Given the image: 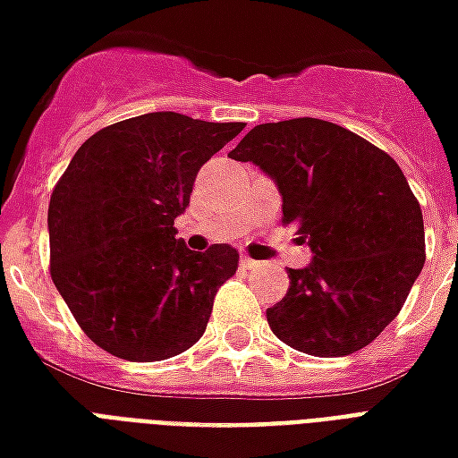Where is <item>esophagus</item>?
<instances>
[{
    "label": "esophagus",
    "instance_id": "esophagus-1",
    "mask_svg": "<svg viewBox=\"0 0 458 458\" xmlns=\"http://www.w3.org/2000/svg\"><path fill=\"white\" fill-rule=\"evenodd\" d=\"M240 264H242L245 269H257V267H259V262H257V259H250V257H240Z\"/></svg>",
    "mask_w": 458,
    "mask_h": 458
}]
</instances>
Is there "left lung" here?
Returning <instances> with one entry per match:
<instances>
[{"instance_id":"obj_1","label":"left lung","mask_w":458,"mask_h":458,"mask_svg":"<svg viewBox=\"0 0 458 458\" xmlns=\"http://www.w3.org/2000/svg\"><path fill=\"white\" fill-rule=\"evenodd\" d=\"M230 157L279 186L313 262L289 269V291L267 320L313 357H344L401 313L425 264L422 211L391 155L320 118L255 125Z\"/></svg>"}]
</instances>
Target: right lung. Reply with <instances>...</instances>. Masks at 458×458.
Segmentation results:
<instances>
[{"label": "right lung", "instance_id": "right-lung-1", "mask_svg": "<svg viewBox=\"0 0 458 458\" xmlns=\"http://www.w3.org/2000/svg\"><path fill=\"white\" fill-rule=\"evenodd\" d=\"M242 128L155 111L101 128L74 152L50 196V276L108 354L160 361L206 330L240 255L230 245L191 252L174 218L199 169Z\"/></svg>", "mask_w": 458, "mask_h": 458}]
</instances>
